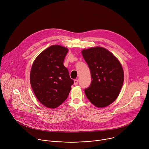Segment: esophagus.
<instances>
[{
    "label": "esophagus",
    "mask_w": 149,
    "mask_h": 149,
    "mask_svg": "<svg viewBox=\"0 0 149 149\" xmlns=\"http://www.w3.org/2000/svg\"><path fill=\"white\" fill-rule=\"evenodd\" d=\"M78 80H77V79H75V80H74V86H77V85H78Z\"/></svg>",
    "instance_id": "34e87169"
}]
</instances>
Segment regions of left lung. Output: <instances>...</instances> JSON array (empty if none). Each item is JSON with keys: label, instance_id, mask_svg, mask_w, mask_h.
Listing matches in <instances>:
<instances>
[{"label": "left lung", "instance_id": "1", "mask_svg": "<svg viewBox=\"0 0 149 149\" xmlns=\"http://www.w3.org/2000/svg\"><path fill=\"white\" fill-rule=\"evenodd\" d=\"M82 54L92 79L85 94L96 107H107L116 100L123 86L124 72L121 63L112 53L102 47L84 49Z\"/></svg>", "mask_w": 149, "mask_h": 149}]
</instances>
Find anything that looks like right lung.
<instances>
[{"label":"right lung","instance_id":"obj_1","mask_svg":"<svg viewBox=\"0 0 149 149\" xmlns=\"http://www.w3.org/2000/svg\"><path fill=\"white\" fill-rule=\"evenodd\" d=\"M68 52L65 47L52 45L42 51L33 63L31 87L38 100L48 108H56L64 101L74 84L63 64Z\"/></svg>","mask_w":149,"mask_h":149}]
</instances>
